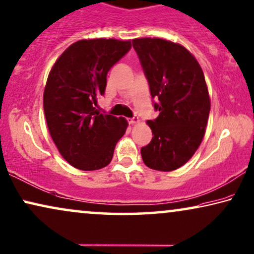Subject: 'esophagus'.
I'll list each match as a JSON object with an SVG mask.
<instances>
[{
	"mask_svg": "<svg viewBox=\"0 0 254 254\" xmlns=\"http://www.w3.org/2000/svg\"><path fill=\"white\" fill-rule=\"evenodd\" d=\"M137 123H139L138 117H133V118L129 119V124L130 125H134V124H137Z\"/></svg>",
	"mask_w": 254,
	"mask_h": 254,
	"instance_id": "esophagus-1",
	"label": "esophagus"
}]
</instances>
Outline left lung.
Returning a JSON list of instances; mask_svg holds the SVG:
<instances>
[{
  "label": "left lung",
  "instance_id": "left-lung-1",
  "mask_svg": "<svg viewBox=\"0 0 254 254\" xmlns=\"http://www.w3.org/2000/svg\"><path fill=\"white\" fill-rule=\"evenodd\" d=\"M133 47L148 79L154 110L148 120L151 142L141 149L146 166L171 172L185 165L205 135L211 101L205 76L185 47L158 38L134 39Z\"/></svg>",
  "mask_w": 254,
  "mask_h": 254
}]
</instances>
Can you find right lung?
I'll return each mask as SVG.
<instances>
[{"label": "right lung", "mask_w": 254, "mask_h": 254, "mask_svg": "<svg viewBox=\"0 0 254 254\" xmlns=\"http://www.w3.org/2000/svg\"><path fill=\"white\" fill-rule=\"evenodd\" d=\"M131 47L116 39L80 40L69 46L48 76L43 109L51 138L62 157L81 171L108 166L128 126L125 118L100 113L106 75Z\"/></svg>", "instance_id": "add662e5"}]
</instances>
